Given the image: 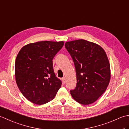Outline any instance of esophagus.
<instances>
[{
	"instance_id": "34e87169",
	"label": "esophagus",
	"mask_w": 129,
	"mask_h": 129,
	"mask_svg": "<svg viewBox=\"0 0 129 129\" xmlns=\"http://www.w3.org/2000/svg\"><path fill=\"white\" fill-rule=\"evenodd\" d=\"M62 83H64V84L65 83V81H66V79H65V77L62 78Z\"/></svg>"
}]
</instances>
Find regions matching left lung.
<instances>
[{"label":"left lung","mask_w":129,"mask_h":129,"mask_svg":"<svg viewBox=\"0 0 129 129\" xmlns=\"http://www.w3.org/2000/svg\"><path fill=\"white\" fill-rule=\"evenodd\" d=\"M74 63L76 86L70 90L78 103L89 105L105 91L110 80V67L104 49L88 41L79 39L65 43Z\"/></svg>","instance_id":"1"}]
</instances>
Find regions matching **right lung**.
I'll use <instances>...</instances> for the list:
<instances>
[{"label": "right lung", "mask_w": 129, "mask_h": 129, "mask_svg": "<svg viewBox=\"0 0 129 129\" xmlns=\"http://www.w3.org/2000/svg\"><path fill=\"white\" fill-rule=\"evenodd\" d=\"M63 42L44 41L29 44L21 49L15 62V80L29 101L42 105L55 96L61 81L55 74L53 59Z\"/></svg>", "instance_id": "obj_1"}]
</instances>
